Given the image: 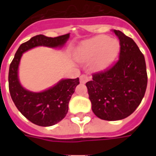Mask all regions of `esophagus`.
Returning <instances> with one entry per match:
<instances>
[{"label":"esophagus","instance_id":"esophagus-1","mask_svg":"<svg viewBox=\"0 0 156 156\" xmlns=\"http://www.w3.org/2000/svg\"><path fill=\"white\" fill-rule=\"evenodd\" d=\"M88 77L87 75L85 74H83L80 76V83H85L86 82H88Z\"/></svg>","mask_w":156,"mask_h":156}]
</instances>
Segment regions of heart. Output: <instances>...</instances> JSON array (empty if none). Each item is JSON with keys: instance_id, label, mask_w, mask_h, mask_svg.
Returning <instances> with one entry per match:
<instances>
[{"instance_id": "b5f03b06", "label": "heart", "mask_w": 156, "mask_h": 156, "mask_svg": "<svg viewBox=\"0 0 156 156\" xmlns=\"http://www.w3.org/2000/svg\"><path fill=\"white\" fill-rule=\"evenodd\" d=\"M119 49V43L108 36H97L84 41L75 51V56L80 61L93 62L94 67L105 68L114 61Z\"/></svg>"}]
</instances>
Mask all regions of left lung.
<instances>
[{
  "mask_svg": "<svg viewBox=\"0 0 156 156\" xmlns=\"http://www.w3.org/2000/svg\"><path fill=\"white\" fill-rule=\"evenodd\" d=\"M119 40V58L110 68L93 74L88 82L92 110L101 119L115 121L129 116L144 98L147 72L143 53L134 40L114 30Z\"/></svg>",
  "mask_w": 156,
  "mask_h": 156,
  "instance_id": "left-lung-1",
  "label": "left lung"
}]
</instances>
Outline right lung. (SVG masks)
I'll use <instances>...</instances> for the list:
<instances>
[{
    "instance_id": "add662e5",
    "label": "right lung",
    "mask_w": 156,
    "mask_h": 156,
    "mask_svg": "<svg viewBox=\"0 0 156 156\" xmlns=\"http://www.w3.org/2000/svg\"><path fill=\"white\" fill-rule=\"evenodd\" d=\"M69 38V34L57 37L37 35L22 43L10 64L8 75L9 91L16 107L28 120L39 126L54 125L66 116L68 103L74 93L79 78L62 79L57 84L41 93H33L22 88L18 79V66L23 52L29 49L45 46L62 47Z\"/></svg>"
}]
</instances>
